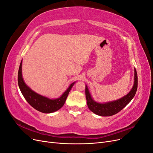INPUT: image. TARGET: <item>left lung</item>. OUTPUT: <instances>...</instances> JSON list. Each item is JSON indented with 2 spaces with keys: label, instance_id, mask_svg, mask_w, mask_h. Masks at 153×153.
Listing matches in <instances>:
<instances>
[{
  "label": "left lung",
  "instance_id": "obj_1",
  "mask_svg": "<svg viewBox=\"0 0 153 153\" xmlns=\"http://www.w3.org/2000/svg\"><path fill=\"white\" fill-rule=\"evenodd\" d=\"M134 71H135L134 84L131 90L128 94L123 98L113 101L104 103L96 102L92 98L88 87L85 85V96L88 108L89 110L95 114L100 115V116H111V115L116 114L123 109L133 98L137 90L138 77L135 68L134 69Z\"/></svg>",
  "mask_w": 153,
  "mask_h": 153
}]
</instances>
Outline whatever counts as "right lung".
Here are the masks:
<instances>
[{
    "instance_id": "add662e5",
    "label": "right lung",
    "mask_w": 153,
    "mask_h": 153,
    "mask_svg": "<svg viewBox=\"0 0 153 153\" xmlns=\"http://www.w3.org/2000/svg\"><path fill=\"white\" fill-rule=\"evenodd\" d=\"M22 61L20 64L18 73V86H19L23 96H24L25 99L30 104V105H31L36 110L45 114L52 113L61 108L65 103L69 92L73 85L75 84V82L72 83L69 85L67 90L64 92L60 98L57 99H50L47 98V97L36 93L26 85L22 77Z\"/></svg>"
}]
</instances>
